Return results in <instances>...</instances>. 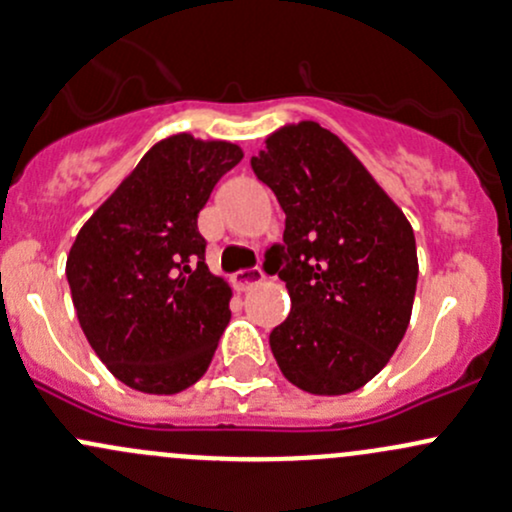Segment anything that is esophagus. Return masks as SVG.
<instances>
[{
	"label": "esophagus",
	"instance_id": "obj_1",
	"mask_svg": "<svg viewBox=\"0 0 512 512\" xmlns=\"http://www.w3.org/2000/svg\"><path fill=\"white\" fill-rule=\"evenodd\" d=\"M266 278L263 276L261 268H244V271H236L232 276V283L234 288L239 290V293H246L249 288H254V285L261 283V280Z\"/></svg>",
	"mask_w": 512,
	"mask_h": 512
}]
</instances>
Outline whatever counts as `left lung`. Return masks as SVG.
<instances>
[{"label": "left lung", "mask_w": 512, "mask_h": 512, "mask_svg": "<svg viewBox=\"0 0 512 512\" xmlns=\"http://www.w3.org/2000/svg\"><path fill=\"white\" fill-rule=\"evenodd\" d=\"M251 168L285 212V246L266 263L293 307L271 332L273 356L305 393H354L383 371L410 324L420 268L408 217L317 122L268 134Z\"/></svg>", "instance_id": "8db88e82"}]
</instances>
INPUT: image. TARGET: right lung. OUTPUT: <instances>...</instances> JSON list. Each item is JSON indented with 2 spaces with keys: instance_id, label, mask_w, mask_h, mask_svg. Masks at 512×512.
<instances>
[{
  "instance_id": "add662e5",
  "label": "right lung",
  "mask_w": 512,
  "mask_h": 512,
  "mask_svg": "<svg viewBox=\"0 0 512 512\" xmlns=\"http://www.w3.org/2000/svg\"><path fill=\"white\" fill-rule=\"evenodd\" d=\"M241 158L232 141L166 136L75 236L65 263L75 312L124 386L175 395L210 368L232 288L207 268L197 214Z\"/></svg>"
}]
</instances>
